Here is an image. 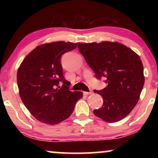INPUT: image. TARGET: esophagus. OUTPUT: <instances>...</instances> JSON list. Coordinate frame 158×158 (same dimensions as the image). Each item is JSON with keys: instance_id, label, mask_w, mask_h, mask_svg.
Returning <instances> with one entry per match:
<instances>
[{"instance_id": "esophagus-1", "label": "esophagus", "mask_w": 158, "mask_h": 158, "mask_svg": "<svg viewBox=\"0 0 158 158\" xmlns=\"http://www.w3.org/2000/svg\"><path fill=\"white\" fill-rule=\"evenodd\" d=\"M92 94L91 91H90V92H85V91H84V92H83V94L85 95V96H88V95H90V94Z\"/></svg>"}]
</instances>
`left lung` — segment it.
Segmentation results:
<instances>
[{
  "mask_svg": "<svg viewBox=\"0 0 158 158\" xmlns=\"http://www.w3.org/2000/svg\"><path fill=\"white\" fill-rule=\"evenodd\" d=\"M78 49L96 78L104 77L108 83L103 90H94L103 99L102 107L94 110L95 116L110 123L123 119L137 103L144 83L139 55L123 44L109 41L78 43Z\"/></svg>",
  "mask_w": 158,
  "mask_h": 158,
  "instance_id": "1",
  "label": "left lung"
}]
</instances>
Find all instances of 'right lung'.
I'll return each instance as SVG.
<instances>
[{
  "instance_id": "add662e5",
  "label": "right lung",
  "mask_w": 158,
  "mask_h": 158,
  "mask_svg": "<svg viewBox=\"0 0 158 158\" xmlns=\"http://www.w3.org/2000/svg\"><path fill=\"white\" fill-rule=\"evenodd\" d=\"M77 43L63 41L39 45L28 54L17 72L21 99L32 116L47 124H57L70 116L81 91H70L64 78L60 57ZM63 85L60 86L61 82Z\"/></svg>"
}]
</instances>
